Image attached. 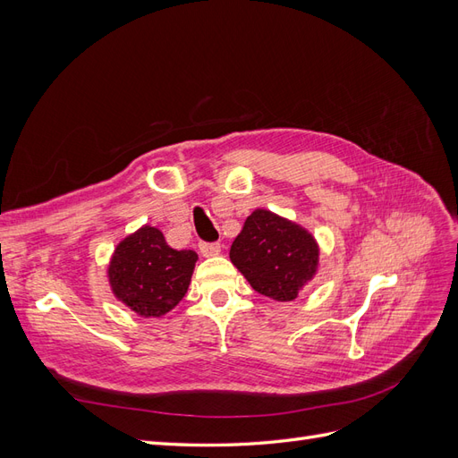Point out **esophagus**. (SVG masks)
<instances>
[{
  "mask_svg": "<svg viewBox=\"0 0 458 458\" xmlns=\"http://www.w3.org/2000/svg\"><path fill=\"white\" fill-rule=\"evenodd\" d=\"M199 250L204 258H212V256H217L221 252V246L217 242H200Z\"/></svg>",
  "mask_w": 458,
  "mask_h": 458,
  "instance_id": "1",
  "label": "esophagus"
}]
</instances>
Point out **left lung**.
Wrapping results in <instances>:
<instances>
[{
	"instance_id": "8db88e82",
	"label": "left lung",
	"mask_w": 458,
	"mask_h": 458,
	"mask_svg": "<svg viewBox=\"0 0 458 458\" xmlns=\"http://www.w3.org/2000/svg\"><path fill=\"white\" fill-rule=\"evenodd\" d=\"M229 258L256 293L293 301L317 273L318 244L308 229L258 208L233 241Z\"/></svg>"
}]
</instances>
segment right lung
Listing matches in <instances>:
<instances>
[{
  "instance_id": "right-lung-1",
  "label": "right lung",
  "mask_w": 458,
  "mask_h": 458,
  "mask_svg": "<svg viewBox=\"0 0 458 458\" xmlns=\"http://www.w3.org/2000/svg\"><path fill=\"white\" fill-rule=\"evenodd\" d=\"M199 256L175 250L160 229L143 225L122 239L108 263V284L123 306L141 317H162L187 294Z\"/></svg>"
}]
</instances>
